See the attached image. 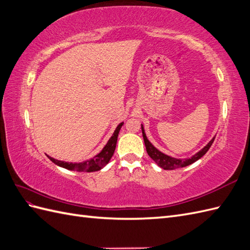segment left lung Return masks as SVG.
<instances>
[{
  "label": "left lung",
  "mask_w": 250,
  "mask_h": 250,
  "mask_svg": "<svg viewBox=\"0 0 250 250\" xmlns=\"http://www.w3.org/2000/svg\"><path fill=\"white\" fill-rule=\"evenodd\" d=\"M142 132H143V137H144L145 146H146V150H147L148 155L161 168H163V169H166V170L176 169V168L185 167V166H188L190 164H193L194 162L198 161L200 158H202V156H204L208 152V150L210 149V147L212 146L214 139H215V137H213L211 141L208 143V145H206V146L202 148L200 151H198L196 154H194L193 156H191V158H188V159H176V158H172V156L167 155V154H165L163 152H161L160 150L156 149L153 146V145L148 141V138L146 136V133H145L143 125H142Z\"/></svg>",
  "instance_id": "left-lung-1"
}]
</instances>
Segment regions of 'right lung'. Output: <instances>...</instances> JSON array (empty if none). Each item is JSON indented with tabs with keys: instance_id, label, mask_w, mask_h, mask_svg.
<instances>
[{
	"instance_id": "1",
	"label": "right lung",
	"mask_w": 250,
	"mask_h": 250,
	"mask_svg": "<svg viewBox=\"0 0 250 250\" xmlns=\"http://www.w3.org/2000/svg\"><path fill=\"white\" fill-rule=\"evenodd\" d=\"M123 125H124V123H121L117 125L116 130L114 131V134L112 135L111 138L108 139L107 144L101 150V152L98 153L97 155H95L94 158L90 159V160L81 162V163H68V162L55 160L53 158H51V156H49V155H48V158L52 162H53L54 164H56L57 166L66 168V169H69V170L86 171V172H92V171L100 170L108 163L109 160H111V158L114 154L116 144H117V138H118L119 131L121 129V126H123Z\"/></svg>"
}]
</instances>
